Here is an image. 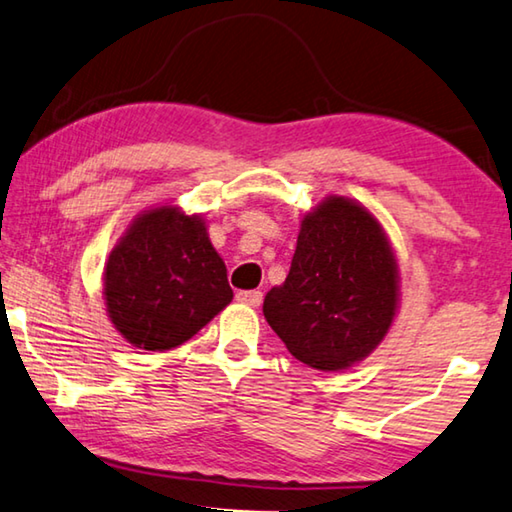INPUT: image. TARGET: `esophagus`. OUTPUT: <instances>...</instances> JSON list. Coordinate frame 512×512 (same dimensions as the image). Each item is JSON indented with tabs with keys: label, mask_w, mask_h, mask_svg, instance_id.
I'll return each mask as SVG.
<instances>
[{
	"label": "esophagus",
	"mask_w": 512,
	"mask_h": 512,
	"mask_svg": "<svg viewBox=\"0 0 512 512\" xmlns=\"http://www.w3.org/2000/svg\"><path fill=\"white\" fill-rule=\"evenodd\" d=\"M236 299L240 301V304H247V306H261L263 301V292L261 290H240Z\"/></svg>",
	"instance_id": "esophagus-1"
}]
</instances>
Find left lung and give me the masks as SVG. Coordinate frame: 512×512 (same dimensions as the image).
Segmentation results:
<instances>
[{"label": "left lung", "instance_id": "left-lung-1", "mask_svg": "<svg viewBox=\"0 0 512 512\" xmlns=\"http://www.w3.org/2000/svg\"><path fill=\"white\" fill-rule=\"evenodd\" d=\"M397 308V263L381 224L356 201L324 199L301 222L286 283L263 313L292 356L333 372L363 360Z\"/></svg>", "mask_w": 512, "mask_h": 512}]
</instances>
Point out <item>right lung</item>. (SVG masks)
I'll list each match as a JSON object with an SVG mask.
<instances>
[{"instance_id": "1", "label": "right lung", "mask_w": 512, "mask_h": 512, "mask_svg": "<svg viewBox=\"0 0 512 512\" xmlns=\"http://www.w3.org/2000/svg\"><path fill=\"white\" fill-rule=\"evenodd\" d=\"M104 295L131 345L165 351L211 322L233 290L201 217L161 206L140 215L111 251Z\"/></svg>"}]
</instances>
